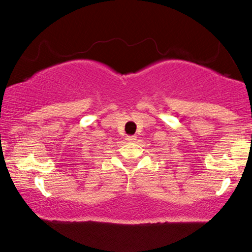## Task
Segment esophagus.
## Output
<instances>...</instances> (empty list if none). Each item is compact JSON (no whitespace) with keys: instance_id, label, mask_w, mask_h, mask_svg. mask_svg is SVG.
I'll list each match as a JSON object with an SVG mask.
<instances>
[{"instance_id":"esophagus-1","label":"esophagus","mask_w":252,"mask_h":252,"mask_svg":"<svg viewBox=\"0 0 252 252\" xmlns=\"http://www.w3.org/2000/svg\"><path fill=\"white\" fill-rule=\"evenodd\" d=\"M126 140L128 141V142H135V140H136V136H135V135H129V136H126Z\"/></svg>"}]
</instances>
